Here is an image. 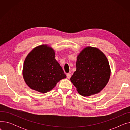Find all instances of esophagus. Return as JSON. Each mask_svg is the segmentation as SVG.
<instances>
[{"mask_svg": "<svg viewBox=\"0 0 130 130\" xmlns=\"http://www.w3.org/2000/svg\"><path fill=\"white\" fill-rule=\"evenodd\" d=\"M66 76H67V78L68 79H70L71 78V75L70 73H68V74H66Z\"/></svg>", "mask_w": 130, "mask_h": 130, "instance_id": "1", "label": "esophagus"}]
</instances>
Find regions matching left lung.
<instances>
[{
  "mask_svg": "<svg viewBox=\"0 0 130 130\" xmlns=\"http://www.w3.org/2000/svg\"><path fill=\"white\" fill-rule=\"evenodd\" d=\"M110 76V66L105 54L98 48L88 46L78 55L76 70L70 80L80 95L90 96L103 90Z\"/></svg>",
  "mask_w": 130,
  "mask_h": 130,
  "instance_id": "obj_1",
  "label": "left lung"
}]
</instances>
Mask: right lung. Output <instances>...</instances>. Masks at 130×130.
<instances>
[{
	"instance_id": "right-lung-1",
	"label": "right lung",
	"mask_w": 130,
	"mask_h": 130,
	"mask_svg": "<svg viewBox=\"0 0 130 130\" xmlns=\"http://www.w3.org/2000/svg\"><path fill=\"white\" fill-rule=\"evenodd\" d=\"M23 76L31 89L46 93L57 82L66 77L63 69L55 59V52L46 44L34 48L26 56Z\"/></svg>"
}]
</instances>
